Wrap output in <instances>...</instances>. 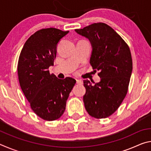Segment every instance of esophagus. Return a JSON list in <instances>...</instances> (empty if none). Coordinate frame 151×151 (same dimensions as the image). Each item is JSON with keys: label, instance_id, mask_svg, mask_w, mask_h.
<instances>
[{"label": "esophagus", "instance_id": "1", "mask_svg": "<svg viewBox=\"0 0 151 151\" xmlns=\"http://www.w3.org/2000/svg\"><path fill=\"white\" fill-rule=\"evenodd\" d=\"M76 84H78V85H83V81L81 80H79V79H76Z\"/></svg>", "mask_w": 151, "mask_h": 151}]
</instances>
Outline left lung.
Masks as SVG:
<instances>
[{
  "label": "left lung",
  "instance_id": "8db88e82",
  "mask_svg": "<svg viewBox=\"0 0 151 151\" xmlns=\"http://www.w3.org/2000/svg\"><path fill=\"white\" fill-rule=\"evenodd\" d=\"M75 31L90 40L93 48L90 63L101 77L94 85L84 81L85 109L94 118H106L118 109L127 95L132 70L131 50L121 36L103 22Z\"/></svg>",
  "mask_w": 151,
  "mask_h": 151
}]
</instances>
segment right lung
Segmentation results:
<instances>
[{"mask_svg":"<svg viewBox=\"0 0 151 151\" xmlns=\"http://www.w3.org/2000/svg\"><path fill=\"white\" fill-rule=\"evenodd\" d=\"M68 31L48 28L38 30L24 43L18 62L20 86L35 113L45 121L63 115L66 101L76 80L59 79L50 74L54 65L58 42Z\"/></svg>","mask_w":151,"mask_h":151,"instance_id":"1","label":"right lung"}]
</instances>
